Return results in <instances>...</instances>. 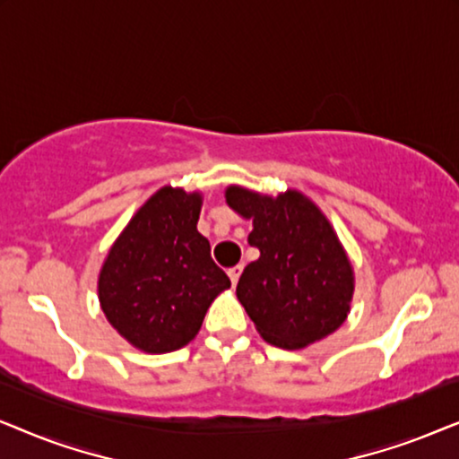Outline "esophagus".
Returning <instances> with one entry per match:
<instances>
[{"mask_svg": "<svg viewBox=\"0 0 459 459\" xmlns=\"http://www.w3.org/2000/svg\"><path fill=\"white\" fill-rule=\"evenodd\" d=\"M240 273H242V265H234L228 269V275L231 280V284H238V280H240Z\"/></svg>", "mask_w": 459, "mask_h": 459, "instance_id": "obj_1", "label": "esophagus"}]
</instances>
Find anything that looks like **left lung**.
I'll return each instance as SVG.
<instances>
[{"instance_id":"8db88e82","label":"left lung","mask_w":459,"mask_h":459,"mask_svg":"<svg viewBox=\"0 0 459 459\" xmlns=\"http://www.w3.org/2000/svg\"><path fill=\"white\" fill-rule=\"evenodd\" d=\"M225 203L247 221L259 259L244 267L236 294L263 341L297 351L347 319L355 273L322 209L299 190L269 196L228 186Z\"/></svg>"}]
</instances>
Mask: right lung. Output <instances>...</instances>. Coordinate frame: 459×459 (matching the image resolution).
I'll list each match as a JSON object with an SVG mask.
<instances>
[{
    "label": "right lung",
    "instance_id": "right-lung-1",
    "mask_svg": "<svg viewBox=\"0 0 459 459\" xmlns=\"http://www.w3.org/2000/svg\"><path fill=\"white\" fill-rule=\"evenodd\" d=\"M203 194L165 186L112 244L98 275L106 319L143 353H171L198 334L212 300L231 281L198 231Z\"/></svg>",
    "mask_w": 459,
    "mask_h": 459
}]
</instances>
